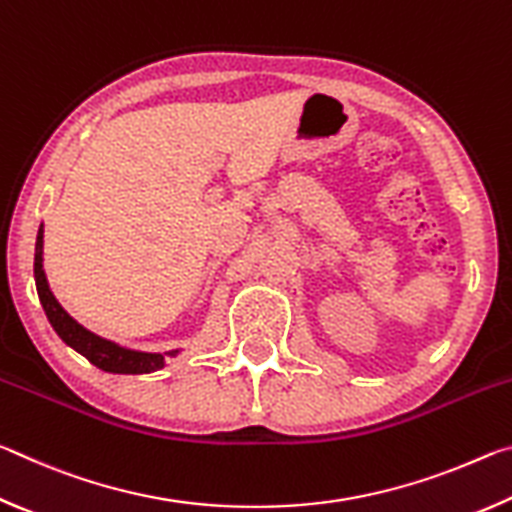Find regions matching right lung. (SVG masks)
<instances>
[{
    "label": "right lung",
    "mask_w": 512,
    "mask_h": 512,
    "mask_svg": "<svg viewBox=\"0 0 512 512\" xmlns=\"http://www.w3.org/2000/svg\"><path fill=\"white\" fill-rule=\"evenodd\" d=\"M42 246H45V225L38 228L33 275H36V289L42 302V309H45L51 327L56 329V334L69 345V348L83 354L92 366H97L103 372H112V375H146V372H155L167 366V361L171 357H178L180 350L140 352L124 348V345L103 339V336L90 332V329H85L81 323H76L49 289L45 268H42Z\"/></svg>",
    "instance_id": "add662e5"
}]
</instances>
